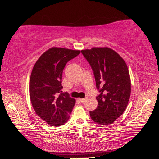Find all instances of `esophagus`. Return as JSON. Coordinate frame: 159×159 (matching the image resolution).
Listing matches in <instances>:
<instances>
[{
    "label": "esophagus",
    "mask_w": 159,
    "mask_h": 159,
    "mask_svg": "<svg viewBox=\"0 0 159 159\" xmlns=\"http://www.w3.org/2000/svg\"><path fill=\"white\" fill-rule=\"evenodd\" d=\"M78 100L80 101V102L81 103H84V102H85V99H83V98H79V99H78Z\"/></svg>",
    "instance_id": "1"
}]
</instances>
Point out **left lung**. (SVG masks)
<instances>
[{
    "instance_id": "1",
    "label": "left lung",
    "mask_w": 159,
    "mask_h": 159,
    "mask_svg": "<svg viewBox=\"0 0 159 159\" xmlns=\"http://www.w3.org/2000/svg\"><path fill=\"white\" fill-rule=\"evenodd\" d=\"M95 76L98 107L89 111L91 119L100 125L114 123L126 109L131 95V78L125 61L107 47L81 50Z\"/></svg>"
}]
</instances>
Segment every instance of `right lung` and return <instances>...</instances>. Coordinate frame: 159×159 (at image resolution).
Instances as JSON below:
<instances>
[{"label":"right lung","instance_id":"1","mask_svg":"<svg viewBox=\"0 0 159 159\" xmlns=\"http://www.w3.org/2000/svg\"><path fill=\"white\" fill-rule=\"evenodd\" d=\"M80 50L52 47L36 61L30 75L29 93L38 117L50 126L57 127L68 121L75 100L61 93L62 73L67 62Z\"/></svg>","mask_w":159,"mask_h":159}]
</instances>
